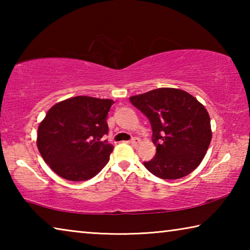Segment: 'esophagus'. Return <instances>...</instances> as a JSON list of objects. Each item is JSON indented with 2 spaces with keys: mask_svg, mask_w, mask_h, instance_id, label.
<instances>
[{
  "mask_svg": "<svg viewBox=\"0 0 250 250\" xmlns=\"http://www.w3.org/2000/svg\"><path fill=\"white\" fill-rule=\"evenodd\" d=\"M130 143H131V145H132L133 146H137L139 145V143H140V139H139V138H133L132 140L130 141Z\"/></svg>",
  "mask_w": 250,
  "mask_h": 250,
  "instance_id": "esophagus-1",
  "label": "esophagus"
}]
</instances>
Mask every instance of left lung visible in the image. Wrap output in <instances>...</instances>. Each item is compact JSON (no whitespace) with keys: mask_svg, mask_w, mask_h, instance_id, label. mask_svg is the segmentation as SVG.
<instances>
[{"mask_svg":"<svg viewBox=\"0 0 250 250\" xmlns=\"http://www.w3.org/2000/svg\"><path fill=\"white\" fill-rule=\"evenodd\" d=\"M152 126L155 156L143 162L152 174L176 180L189 174L204 159L211 140L210 119L195 97L176 88H159L130 97Z\"/></svg>","mask_w":250,"mask_h":250,"instance_id":"1","label":"left lung"}]
</instances>
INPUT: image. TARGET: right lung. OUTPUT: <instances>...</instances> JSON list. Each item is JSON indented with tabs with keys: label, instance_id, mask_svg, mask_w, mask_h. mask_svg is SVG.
Here are the masks:
<instances>
[{
	"label": "right lung",
	"instance_id": "1",
	"mask_svg": "<svg viewBox=\"0 0 250 250\" xmlns=\"http://www.w3.org/2000/svg\"><path fill=\"white\" fill-rule=\"evenodd\" d=\"M115 101L77 96L50 108L37 131V147L49 167L62 179L79 182L98 174L108 163L113 146L107 116Z\"/></svg>",
	"mask_w": 250,
	"mask_h": 250
}]
</instances>
